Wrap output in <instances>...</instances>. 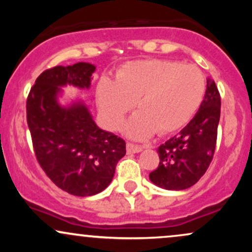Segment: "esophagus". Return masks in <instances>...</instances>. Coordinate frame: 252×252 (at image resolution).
<instances>
[{"label": "esophagus", "mask_w": 252, "mask_h": 252, "mask_svg": "<svg viewBox=\"0 0 252 252\" xmlns=\"http://www.w3.org/2000/svg\"><path fill=\"white\" fill-rule=\"evenodd\" d=\"M143 150V147L141 146H136V144L132 143H128L126 144V153L128 154H135V153H140Z\"/></svg>", "instance_id": "esophagus-1"}]
</instances>
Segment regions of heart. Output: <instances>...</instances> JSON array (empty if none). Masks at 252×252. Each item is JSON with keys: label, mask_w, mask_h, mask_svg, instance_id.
I'll use <instances>...</instances> for the list:
<instances>
[{"label": "heart", "mask_w": 252, "mask_h": 252, "mask_svg": "<svg viewBox=\"0 0 252 252\" xmlns=\"http://www.w3.org/2000/svg\"><path fill=\"white\" fill-rule=\"evenodd\" d=\"M206 91L200 70L173 60H136L116 72L115 82L103 79L97 102L111 129H120L137 100L140 111L130 120L126 134L144 140L156 131L169 134L189 122Z\"/></svg>", "instance_id": "1"}]
</instances>
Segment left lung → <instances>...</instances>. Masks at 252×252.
Here are the masks:
<instances>
[{
	"mask_svg": "<svg viewBox=\"0 0 252 252\" xmlns=\"http://www.w3.org/2000/svg\"><path fill=\"white\" fill-rule=\"evenodd\" d=\"M220 118V94L207 78L206 92L195 116L179 132L158 148L160 163L149 179L158 187L181 190L192 187L209 168L217 142Z\"/></svg>",
	"mask_w": 252,
	"mask_h": 252,
	"instance_id": "8db88e82",
	"label": "left lung"
}]
</instances>
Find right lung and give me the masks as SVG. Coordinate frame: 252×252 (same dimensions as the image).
<instances>
[{"instance_id": "right-lung-1", "label": "right lung", "mask_w": 252, "mask_h": 252, "mask_svg": "<svg viewBox=\"0 0 252 252\" xmlns=\"http://www.w3.org/2000/svg\"><path fill=\"white\" fill-rule=\"evenodd\" d=\"M96 66L77 63L42 72L27 98V123L40 166L59 189L91 196L109 186L126 142L100 129L79 97L62 103L63 90L91 88Z\"/></svg>"}]
</instances>
